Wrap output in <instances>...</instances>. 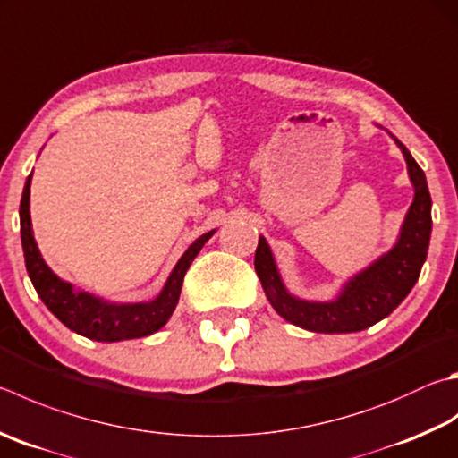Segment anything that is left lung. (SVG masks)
Returning <instances> with one entry per match:
<instances>
[{"label": "left lung", "mask_w": 458, "mask_h": 458, "mask_svg": "<svg viewBox=\"0 0 458 458\" xmlns=\"http://www.w3.org/2000/svg\"><path fill=\"white\" fill-rule=\"evenodd\" d=\"M394 142L403 149L406 168H409V176L414 186V200L406 212L401 236H398L393 250L380 256L367 270L348 280L343 293L335 301L309 302L290 294L282 284L270 246L266 244L262 236L258 240L254 268L274 310L284 320L306 330L328 332V335L359 332L386 318L411 293L414 282L419 280L428 252L432 202L425 172L414 162L409 149L398 140Z\"/></svg>", "instance_id": "1"}]
</instances>
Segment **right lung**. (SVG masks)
<instances>
[{"label": "right lung", "mask_w": 458, "mask_h": 458, "mask_svg": "<svg viewBox=\"0 0 458 458\" xmlns=\"http://www.w3.org/2000/svg\"><path fill=\"white\" fill-rule=\"evenodd\" d=\"M30 186L31 174L26 180V188L21 194L20 204V222H21V246L26 256V268L36 288L38 296L44 301L57 320L64 322L70 330L98 343H115V340H130L154 335L160 330L176 309L182 282H184L186 270L190 268L198 252L214 234L206 232L194 244H190L184 256L180 258L176 268L172 270L168 282L154 301L136 302V304H112L94 294L81 293L73 288L70 282H64L49 270V266L41 258L36 238L31 232L30 218Z\"/></svg>", "instance_id": "add662e5"}]
</instances>
